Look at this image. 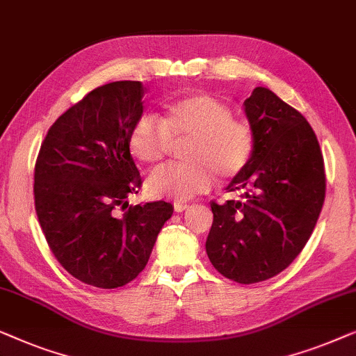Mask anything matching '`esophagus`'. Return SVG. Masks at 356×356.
Returning <instances> with one entry per match:
<instances>
[{
  "instance_id": "obj_1",
  "label": "esophagus",
  "mask_w": 356,
  "mask_h": 356,
  "mask_svg": "<svg viewBox=\"0 0 356 356\" xmlns=\"http://www.w3.org/2000/svg\"><path fill=\"white\" fill-rule=\"evenodd\" d=\"M188 208H190V204L184 203V202H176V203H174V209H176L177 213H182V211H185V209H188Z\"/></svg>"
}]
</instances>
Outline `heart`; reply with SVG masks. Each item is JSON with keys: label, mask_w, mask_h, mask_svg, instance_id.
Segmentation results:
<instances>
[{"label": "heart", "mask_w": 356, "mask_h": 356, "mask_svg": "<svg viewBox=\"0 0 356 356\" xmlns=\"http://www.w3.org/2000/svg\"><path fill=\"white\" fill-rule=\"evenodd\" d=\"M172 138H190L185 166L159 168L148 179L156 197L190 200L207 192L216 176L230 180L248 166L254 137L245 121L211 95H188L163 106L161 118L145 113L130 127L127 145L135 159L159 163L171 152Z\"/></svg>", "instance_id": "obj_1"}]
</instances>
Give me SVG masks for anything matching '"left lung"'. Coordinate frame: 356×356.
I'll list each match as a JSON object with an SVG mask.
<instances>
[{"label": "left lung", "mask_w": 356, "mask_h": 356, "mask_svg": "<svg viewBox=\"0 0 356 356\" xmlns=\"http://www.w3.org/2000/svg\"><path fill=\"white\" fill-rule=\"evenodd\" d=\"M243 106L253 156L227 185L238 200L211 202L207 253L224 277L254 284L282 273L307 245L324 203L326 174L316 135L297 109L264 87Z\"/></svg>", "instance_id": "obj_1"}]
</instances>
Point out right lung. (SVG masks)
Listing matches in <instances>:
<instances>
[{"instance_id": "obj_1", "label": "right lung", "mask_w": 356, "mask_h": 356, "mask_svg": "<svg viewBox=\"0 0 356 356\" xmlns=\"http://www.w3.org/2000/svg\"><path fill=\"white\" fill-rule=\"evenodd\" d=\"M142 82L92 90L49 127L35 163V211L54 258L98 289L129 284L147 266L172 204L119 206L142 185L130 156V127L142 116Z\"/></svg>"}]
</instances>
